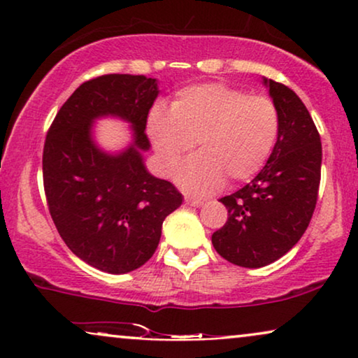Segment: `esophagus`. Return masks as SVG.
<instances>
[{
	"label": "esophagus",
	"mask_w": 358,
	"mask_h": 358,
	"mask_svg": "<svg viewBox=\"0 0 358 358\" xmlns=\"http://www.w3.org/2000/svg\"><path fill=\"white\" fill-rule=\"evenodd\" d=\"M185 203L190 205V207H200V205H203V200L192 199V197H185Z\"/></svg>",
	"instance_id": "1"
}]
</instances>
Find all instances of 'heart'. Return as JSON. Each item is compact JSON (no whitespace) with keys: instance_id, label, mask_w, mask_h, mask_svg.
<instances>
[{"instance_id":"1","label":"heart","mask_w":358,"mask_h":358,"mask_svg":"<svg viewBox=\"0 0 358 358\" xmlns=\"http://www.w3.org/2000/svg\"><path fill=\"white\" fill-rule=\"evenodd\" d=\"M280 130L272 99L248 96L222 83L180 90L169 110H151L146 124L159 169L173 174L195 141L200 153L176 174L189 194H208L229 182L256 176L271 156Z\"/></svg>"}]
</instances>
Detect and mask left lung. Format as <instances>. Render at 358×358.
Returning a JSON list of instances; mask_svg holds the SVG:
<instances>
[{"label":"left lung","instance_id":"1","mask_svg":"<svg viewBox=\"0 0 358 358\" xmlns=\"http://www.w3.org/2000/svg\"><path fill=\"white\" fill-rule=\"evenodd\" d=\"M280 117L277 143L256 178L220 199L228 220L212 234L213 248L234 266L275 262L300 241L315 212L322 148L315 122L290 87L264 78Z\"/></svg>","mask_w":358,"mask_h":358}]
</instances>
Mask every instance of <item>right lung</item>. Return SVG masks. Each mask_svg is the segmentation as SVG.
Returning <instances> with one entry per match:
<instances>
[{
  "instance_id": "1",
  "label": "right lung",
  "mask_w": 358,
  "mask_h": 358,
  "mask_svg": "<svg viewBox=\"0 0 358 358\" xmlns=\"http://www.w3.org/2000/svg\"><path fill=\"white\" fill-rule=\"evenodd\" d=\"M158 94L155 78H94L73 92L47 134L42 171L52 220L70 251L102 272L143 266L158 248L164 218L182 203L179 190L145 166L146 119ZM102 116L131 124L127 149L99 148L92 125Z\"/></svg>"
}]
</instances>
